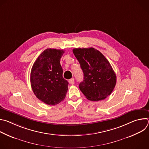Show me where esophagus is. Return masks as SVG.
<instances>
[{
    "instance_id": "34e87169",
    "label": "esophagus",
    "mask_w": 149,
    "mask_h": 149,
    "mask_svg": "<svg viewBox=\"0 0 149 149\" xmlns=\"http://www.w3.org/2000/svg\"><path fill=\"white\" fill-rule=\"evenodd\" d=\"M69 82H70L71 84H74V79L73 78H71V79H70V81H69Z\"/></svg>"
}]
</instances>
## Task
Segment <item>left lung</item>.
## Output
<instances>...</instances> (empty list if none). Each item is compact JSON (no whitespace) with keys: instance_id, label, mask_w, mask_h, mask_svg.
Instances as JSON below:
<instances>
[{"instance_id":"left-lung-1","label":"left lung","mask_w":149,"mask_h":149,"mask_svg":"<svg viewBox=\"0 0 149 149\" xmlns=\"http://www.w3.org/2000/svg\"><path fill=\"white\" fill-rule=\"evenodd\" d=\"M84 73L79 88L91 101L102 100L110 95L116 84V75L109 61L94 48L72 50Z\"/></svg>"}]
</instances>
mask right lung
<instances>
[{
    "mask_svg": "<svg viewBox=\"0 0 149 149\" xmlns=\"http://www.w3.org/2000/svg\"><path fill=\"white\" fill-rule=\"evenodd\" d=\"M63 50L48 48L38 57L31 71V84L36 97L48 105H56L63 100L68 82L62 77L60 59Z\"/></svg>",
    "mask_w": 149,
    "mask_h": 149,
    "instance_id": "1",
    "label": "right lung"
}]
</instances>
